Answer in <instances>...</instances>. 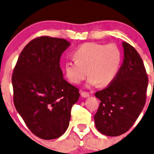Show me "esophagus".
I'll use <instances>...</instances> for the list:
<instances>
[{"label":"esophagus","mask_w":154,"mask_h":154,"mask_svg":"<svg viewBox=\"0 0 154 154\" xmlns=\"http://www.w3.org/2000/svg\"><path fill=\"white\" fill-rule=\"evenodd\" d=\"M80 95H81L82 97H89V94H88V92H86V91H81V93H80Z\"/></svg>","instance_id":"obj_1"}]
</instances>
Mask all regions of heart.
<instances>
[{"instance_id":"obj_1","label":"heart","mask_w":154,"mask_h":154,"mask_svg":"<svg viewBox=\"0 0 154 154\" xmlns=\"http://www.w3.org/2000/svg\"><path fill=\"white\" fill-rule=\"evenodd\" d=\"M73 56L75 61L66 62L64 70L68 80L74 84L81 83L88 71L89 86H108L117 77L122 61V51L114 43H84L74 51Z\"/></svg>"}]
</instances>
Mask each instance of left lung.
<instances>
[{
  "label": "left lung",
  "mask_w": 154,
  "mask_h": 154,
  "mask_svg": "<svg viewBox=\"0 0 154 154\" xmlns=\"http://www.w3.org/2000/svg\"><path fill=\"white\" fill-rule=\"evenodd\" d=\"M124 61L114 81L97 91L100 100L94 124L105 136H118L128 131L143 109L148 78L142 59L136 49L123 42Z\"/></svg>",
  "instance_id": "8db88e82"
}]
</instances>
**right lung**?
I'll list each match as a JSON object with an SVG mask.
<instances>
[{
    "label": "right lung",
    "instance_id": "1",
    "mask_svg": "<svg viewBox=\"0 0 154 154\" xmlns=\"http://www.w3.org/2000/svg\"><path fill=\"white\" fill-rule=\"evenodd\" d=\"M70 45L64 38L40 36L20 54L12 76L15 109L40 139L60 137L69 125L79 89L63 77L62 54Z\"/></svg>",
    "mask_w": 154,
    "mask_h": 154
}]
</instances>
